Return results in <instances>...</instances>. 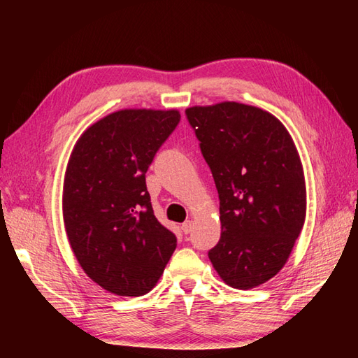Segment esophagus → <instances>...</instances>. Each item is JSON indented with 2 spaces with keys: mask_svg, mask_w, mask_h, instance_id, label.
<instances>
[{
  "mask_svg": "<svg viewBox=\"0 0 358 358\" xmlns=\"http://www.w3.org/2000/svg\"><path fill=\"white\" fill-rule=\"evenodd\" d=\"M181 231H183L185 234H191V231H192V222H191V220H187V222H185L183 224H181Z\"/></svg>",
  "mask_w": 358,
  "mask_h": 358,
  "instance_id": "obj_1",
  "label": "esophagus"
}]
</instances>
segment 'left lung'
Returning a JSON list of instances; mask_svg holds the SVG:
<instances>
[{
	"label": "left lung",
	"instance_id": "8db88e82",
	"mask_svg": "<svg viewBox=\"0 0 358 358\" xmlns=\"http://www.w3.org/2000/svg\"><path fill=\"white\" fill-rule=\"evenodd\" d=\"M220 199L222 237L209 260L226 285L277 275L305 224V173L292 136L272 113L224 101L186 109Z\"/></svg>",
	"mask_w": 358,
	"mask_h": 358
}]
</instances>
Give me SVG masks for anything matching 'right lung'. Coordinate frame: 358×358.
<instances>
[{
    "instance_id": "add662e5",
    "label": "right lung",
    "mask_w": 358,
    "mask_h": 358,
    "mask_svg": "<svg viewBox=\"0 0 358 358\" xmlns=\"http://www.w3.org/2000/svg\"><path fill=\"white\" fill-rule=\"evenodd\" d=\"M180 118L175 109L109 113L83 132L67 163V238L87 277L115 295L148 294L177 248L154 215L146 172Z\"/></svg>"
}]
</instances>
